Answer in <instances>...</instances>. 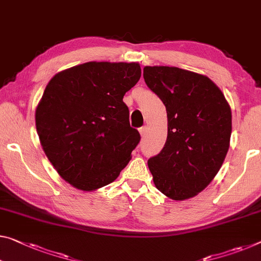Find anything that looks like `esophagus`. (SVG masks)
<instances>
[{
    "instance_id": "esophagus-1",
    "label": "esophagus",
    "mask_w": 261,
    "mask_h": 261,
    "mask_svg": "<svg viewBox=\"0 0 261 261\" xmlns=\"http://www.w3.org/2000/svg\"><path fill=\"white\" fill-rule=\"evenodd\" d=\"M139 132H140V134H141V136L143 138V136L146 135V133H147V128H146V126L139 128Z\"/></svg>"
}]
</instances>
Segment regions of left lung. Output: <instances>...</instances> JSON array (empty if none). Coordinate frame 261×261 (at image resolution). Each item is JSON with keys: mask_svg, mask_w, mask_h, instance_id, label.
Masks as SVG:
<instances>
[{"mask_svg": "<svg viewBox=\"0 0 261 261\" xmlns=\"http://www.w3.org/2000/svg\"><path fill=\"white\" fill-rule=\"evenodd\" d=\"M147 86L167 110L168 136L148 160L158 189L171 199L194 197L209 186L225 160L232 132L231 108L205 75L170 66H146Z\"/></svg>", "mask_w": 261, "mask_h": 261, "instance_id": "obj_1", "label": "left lung"}]
</instances>
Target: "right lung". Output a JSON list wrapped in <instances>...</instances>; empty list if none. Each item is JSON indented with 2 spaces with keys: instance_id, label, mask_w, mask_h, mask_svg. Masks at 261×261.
Masks as SVG:
<instances>
[{
  "instance_id": "right-lung-1",
  "label": "right lung",
  "mask_w": 261,
  "mask_h": 261,
  "mask_svg": "<svg viewBox=\"0 0 261 261\" xmlns=\"http://www.w3.org/2000/svg\"><path fill=\"white\" fill-rule=\"evenodd\" d=\"M141 77L138 63L89 62L59 72L36 108L43 150L63 179L92 191L118 177L140 142L123 95Z\"/></svg>"
}]
</instances>
